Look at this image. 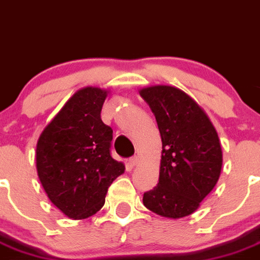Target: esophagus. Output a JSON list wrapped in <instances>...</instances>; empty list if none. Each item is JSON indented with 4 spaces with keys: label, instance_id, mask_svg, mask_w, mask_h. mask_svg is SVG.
I'll return each instance as SVG.
<instances>
[{
    "label": "esophagus",
    "instance_id": "1",
    "mask_svg": "<svg viewBox=\"0 0 260 260\" xmlns=\"http://www.w3.org/2000/svg\"><path fill=\"white\" fill-rule=\"evenodd\" d=\"M128 161H129V164L132 167H135V166H137L138 164V156H132V157H129V160H128Z\"/></svg>",
    "mask_w": 260,
    "mask_h": 260
}]
</instances>
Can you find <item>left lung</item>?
Returning a JSON list of instances; mask_svg holds the SVG:
<instances>
[{
    "label": "left lung",
    "instance_id": "left-lung-1",
    "mask_svg": "<svg viewBox=\"0 0 260 260\" xmlns=\"http://www.w3.org/2000/svg\"><path fill=\"white\" fill-rule=\"evenodd\" d=\"M161 137L159 182L144 193V205L166 218L187 217L217 185L222 149L205 111L172 86L142 88Z\"/></svg>",
    "mask_w": 260,
    "mask_h": 260
}]
</instances>
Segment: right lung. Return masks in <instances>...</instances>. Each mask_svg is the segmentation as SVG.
Listing matches in <instances>:
<instances>
[{
    "instance_id": "right-lung-1",
    "label": "right lung",
    "mask_w": 260,
    "mask_h": 260,
    "mask_svg": "<svg viewBox=\"0 0 260 260\" xmlns=\"http://www.w3.org/2000/svg\"><path fill=\"white\" fill-rule=\"evenodd\" d=\"M108 91L84 87L75 92L41 133L37 172L55 207L84 219L105 204L109 186L124 173L110 154L113 129L101 120Z\"/></svg>"
}]
</instances>
